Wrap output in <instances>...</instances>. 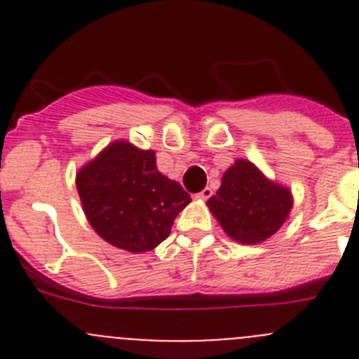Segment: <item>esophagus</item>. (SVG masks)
Returning <instances> with one entry per match:
<instances>
[{
  "label": "esophagus",
  "instance_id": "esophagus-1",
  "mask_svg": "<svg viewBox=\"0 0 359 359\" xmlns=\"http://www.w3.org/2000/svg\"><path fill=\"white\" fill-rule=\"evenodd\" d=\"M212 194H214V190H212L210 187H207V189H203L201 192H199V194H196V198L208 199V198H212Z\"/></svg>",
  "mask_w": 359,
  "mask_h": 359
}]
</instances>
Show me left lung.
<instances>
[{"mask_svg":"<svg viewBox=\"0 0 359 359\" xmlns=\"http://www.w3.org/2000/svg\"><path fill=\"white\" fill-rule=\"evenodd\" d=\"M208 207L231 239L257 244L284 224L293 198L290 190L266 180L255 165L237 160L224 172L217 194L208 199Z\"/></svg>","mask_w":359,"mask_h":359,"instance_id":"obj_1","label":"left lung"}]
</instances>
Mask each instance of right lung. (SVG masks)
<instances>
[{"instance_id": "add662e5", "label": "right lung", "mask_w": 359, "mask_h": 359, "mask_svg": "<svg viewBox=\"0 0 359 359\" xmlns=\"http://www.w3.org/2000/svg\"><path fill=\"white\" fill-rule=\"evenodd\" d=\"M82 208L98 236L133 253L156 248L190 203L177 182L158 170L152 151L128 142L107 145L77 174Z\"/></svg>"}]
</instances>
